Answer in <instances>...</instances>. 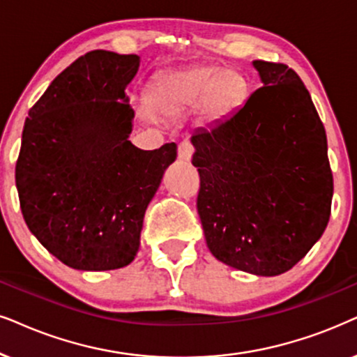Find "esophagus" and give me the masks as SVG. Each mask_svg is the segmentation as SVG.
<instances>
[{
    "label": "esophagus",
    "instance_id": "1",
    "mask_svg": "<svg viewBox=\"0 0 357 357\" xmlns=\"http://www.w3.org/2000/svg\"><path fill=\"white\" fill-rule=\"evenodd\" d=\"M193 146L190 144V142H182V144L178 146V159L182 162H188L190 159H192L193 155Z\"/></svg>",
    "mask_w": 357,
    "mask_h": 357
}]
</instances>
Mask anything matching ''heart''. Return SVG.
I'll return each instance as SVG.
<instances>
[{
	"label": "heart",
	"instance_id": "obj_1",
	"mask_svg": "<svg viewBox=\"0 0 357 357\" xmlns=\"http://www.w3.org/2000/svg\"><path fill=\"white\" fill-rule=\"evenodd\" d=\"M249 93L246 77L233 68L198 66L160 77L147 95L154 118H182L197 108L202 123L218 121L241 106Z\"/></svg>",
	"mask_w": 357,
	"mask_h": 357
}]
</instances>
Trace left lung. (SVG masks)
<instances>
[{"label":"left lung","instance_id":"8db88e82","mask_svg":"<svg viewBox=\"0 0 357 357\" xmlns=\"http://www.w3.org/2000/svg\"><path fill=\"white\" fill-rule=\"evenodd\" d=\"M262 85L233 114L192 134L197 198L213 256L272 277L290 271L326 229L333 174L326 132L285 63L254 60Z\"/></svg>","mask_w":357,"mask_h":357}]
</instances>
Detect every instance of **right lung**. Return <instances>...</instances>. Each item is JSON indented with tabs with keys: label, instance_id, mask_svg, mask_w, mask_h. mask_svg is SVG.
<instances>
[{
	"label": "right lung",
	"instance_id": "add662e5",
	"mask_svg": "<svg viewBox=\"0 0 357 357\" xmlns=\"http://www.w3.org/2000/svg\"><path fill=\"white\" fill-rule=\"evenodd\" d=\"M139 55L91 50L54 78L29 109L16 188L31 233L77 271L121 269L141 244L144 213L177 144L142 151L129 141L124 93Z\"/></svg>",
	"mask_w": 357,
	"mask_h": 357
}]
</instances>
